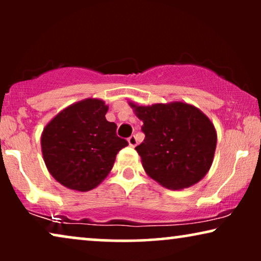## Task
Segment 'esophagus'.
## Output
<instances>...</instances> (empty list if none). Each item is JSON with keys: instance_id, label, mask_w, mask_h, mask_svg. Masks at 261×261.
I'll use <instances>...</instances> for the list:
<instances>
[{"instance_id": "34e87169", "label": "esophagus", "mask_w": 261, "mask_h": 261, "mask_svg": "<svg viewBox=\"0 0 261 261\" xmlns=\"http://www.w3.org/2000/svg\"><path fill=\"white\" fill-rule=\"evenodd\" d=\"M128 144H129L130 147H135L138 144V140H137V137L135 135H132V137L128 138Z\"/></svg>"}]
</instances>
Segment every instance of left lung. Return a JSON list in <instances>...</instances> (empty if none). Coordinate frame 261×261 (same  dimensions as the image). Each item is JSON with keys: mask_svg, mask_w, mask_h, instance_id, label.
<instances>
[{"mask_svg": "<svg viewBox=\"0 0 261 261\" xmlns=\"http://www.w3.org/2000/svg\"><path fill=\"white\" fill-rule=\"evenodd\" d=\"M144 122L145 140L135 147L145 172L171 190L190 188L208 173L217 144L215 126L183 101L141 106L128 102Z\"/></svg>", "mask_w": 261, "mask_h": 261, "instance_id": "left-lung-1", "label": "left lung"}]
</instances>
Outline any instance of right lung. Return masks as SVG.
I'll list each match as a JSON object with an SVG mask.
<instances>
[{"mask_svg": "<svg viewBox=\"0 0 261 261\" xmlns=\"http://www.w3.org/2000/svg\"><path fill=\"white\" fill-rule=\"evenodd\" d=\"M108 105L89 97L57 114L41 133V153L52 177L74 191H90L112 171L128 142L106 119Z\"/></svg>", "mask_w": 261, "mask_h": 261, "instance_id": "right-lung-1", "label": "right lung"}]
</instances>
